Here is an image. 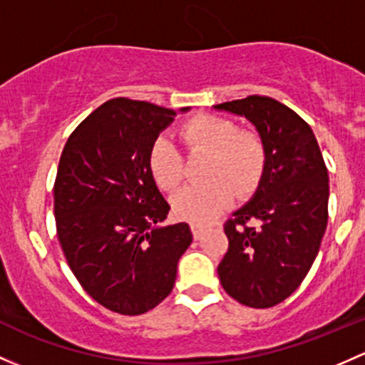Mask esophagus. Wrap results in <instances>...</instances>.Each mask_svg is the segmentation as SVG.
I'll return each mask as SVG.
<instances>
[{
  "mask_svg": "<svg viewBox=\"0 0 365 365\" xmlns=\"http://www.w3.org/2000/svg\"><path fill=\"white\" fill-rule=\"evenodd\" d=\"M190 229H192L194 240H201V236H202V229L199 227V225H195V224L190 225Z\"/></svg>",
  "mask_w": 365,
  "mask_h": 365,
  "instance_id": "obj_1",
  "label": "esophagus"
}]
</instances>
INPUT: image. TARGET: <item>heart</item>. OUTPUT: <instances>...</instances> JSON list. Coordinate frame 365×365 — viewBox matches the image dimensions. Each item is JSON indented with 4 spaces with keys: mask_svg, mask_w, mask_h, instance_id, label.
Here are the masks:
<instances>
[{
    "mask_svg": "<svg viewBox=\"0 0 365 365\" xmlns=\"http://www.w3.org/2000/svg\"><path fill=\"white\" fill-rule=\"evenodd\" d=\"M178 136L189 153H206L202 178L208 182L178 190L173 212L192 224H208L224 212L236 192L252 194L266 168V147L259 134L240 131L231 118L201 113L183 122ZM148 171L160 190H175L183 178V159L168 136H157L148 150Z\"/></svg>",
    "mask_w": 365,
    "mask_h": 365,
    "instance_id": "b5f03b06",
    "label": "heart"
}]
</instances>
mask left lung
I'll use <instances>...</instances> for the list:
<instances>
[{"instance_id": "left-lung-1", "label": "left lung", "mask_w": 365, "mask_h": 365, "mask_svg": "<svg viewBox=\"0 0 365 365\" xmlns=\"http://www.w3.org/2000/svg\"><path fill=\"white\" fill-rule=\"evenodd\" d=\"M259 131L266 168L250 201L224 225L229 248L218 264L224 290L250 308H271L302 283L327 227L329 175L317 138L289 106L267 96L215 105Z\"/></svg>"}]
</instances>
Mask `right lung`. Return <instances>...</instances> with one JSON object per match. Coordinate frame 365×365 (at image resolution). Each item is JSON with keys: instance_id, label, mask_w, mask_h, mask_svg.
Listing matches in <instances>:
<instances>
[{"instance_id": "add662e5", "label": "right lung", "mask_w": 365, "mask_h": 365, "mask_svg": "<svg viewBox=\"0 0 365 365\" xmlns=\"http://www.w3.org/2000/svg\"><path fill=\"white\" fill-rule=\"evenodd\" d=\"M175 115L147 101L110 99L80 122L61 153L57 237L80 285L110 312L141 314L163 302L192 243L185 222L160 225L170 205L148 171L153 140Z\"/></svg>"}]
</instances>
